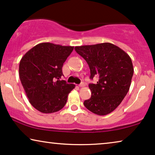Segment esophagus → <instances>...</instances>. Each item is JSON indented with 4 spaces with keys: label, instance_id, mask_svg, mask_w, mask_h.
<instances>
[{
    "label": "esophagus",
    "instance_id": "1",
    "mask_svg": "<svg viewBox=\"0 0 155 155\" xmlns=\"http://www.w3.org/2000/svg\"><path fill=\"white\" fill-rule=\"evenodd\" d=\"M84 86H85V84H84V82H81V83L79 84L80 87H84Z\"/></svg>",
    "mask_w": 155,
    "mask_h": 155
}]
</instances>
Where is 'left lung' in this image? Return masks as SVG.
I'll use <instances>...</instances> for the list:
<instances>
[{"label":"left lung","instance_id":"1","mask_svg":"<svg viewBox=\"0 0 155 155\" xmlns=\"http://www.w3.org/2000/svg\"><path fill=\"white\" fill-rule=\"evenodd\" d=\"M75 50L87 63L90 79L99 78L97 84H89L92 96L84 101V107L99 116L110 114L130 88L134 71L130 57L111 43L75 46Z\"/></svg>","mask_w":155,"mask_h":155}]
</instances>
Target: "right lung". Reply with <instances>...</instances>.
<instances>
[{"instance_id": "obj_1", "label": "right lung", "mask_w": 155, "mask_h": 155, "mask_svg": "<svg viewBox=\"0 0 155 155\" xmlns=\"http://www.w3.org/2000/svg\"><path fill=\"white\" fill-rule=\"evenodd\" d=\"M73 46L41 43L24 55L19 65L21 83L29 102L44 114L58 111L67 102L73 84L61 80L62 67Z\"/></svg>"}]
</instances>
